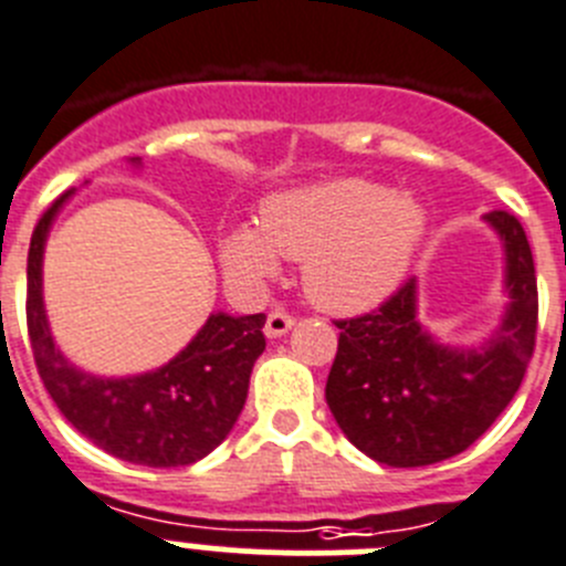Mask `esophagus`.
Instances as JSON below:
<instances>
[{
    "label": "esophagus",
    "instance_id": "1",
    "mask_svg": "<svg viewBox=\"0 0 566 566\" xmlns=\"http://www.w3.org/2000/svg\"><path fill=\"white\" fill-rule=\"evenodd\" d=\"M293 324V315H287L284 310H273V313L268 315V321H264V335H268V338H282Z\"/></svg>",
    "mask_w": 566,
    "mask_h": 566
}]
</instances>
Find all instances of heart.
<instances>
[{
  "label": "heart",
  "instance_id": "b5f03b06",
  "mask_svg": "<svg viewBox=\"0 0 566 566\" xmlns=\"http://www.w3.org/2000/svg\"><path fill=\"white\" fill-rule=\"evenodd\" d=\"M426 228L429 213L415 195L344 177L268 200L262 228L228 233L222 262L239 284H262L279 273V256L293 259L310 302L360 313L400 284Z\"/></svg>",
  "mask_w": 566,
  "mask_h": 566
}]
</instances>
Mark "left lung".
I'll use <instances>...</instances> for the list:
<instances>
[{"instance_id":"left-lung-1","label":"left lung","mask_w":566,"mask_h":566,"mask_svg":"<svg viewBox=\"0 0 566 566\" xmlns=\"http://www.w3.org/2000/svg\"><path fill=\"white\" fill-rule=\"evenodd\" d=\"M505 251L507 307L480 346H448L417 318V279L375 313L335 321L327 406L358 451L391 468L457 457L480 440L522 386L536 346V268L522 222L485 213Z\"/></svg>"}]
</instances>
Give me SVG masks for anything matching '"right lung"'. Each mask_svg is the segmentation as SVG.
<instances>
[{
	"label": "right lung",
	"instance_id": "add662e5",
	"mask_svg": "<svg viewBox=\"0 0 566 566\" xmlns=\"http://www.w3.org/2000/svg\"><path fill=\"white\" fill-rule=\"evenodd\" d=\"M140 166V157H132ZM64 191L35 226L28 251V333L39 375L59 411L106 454L149 468H180L211 454L242 415L248 384L264 353V313H211L186 349L160 369L101 378L55 346L42 295V262Z\"/></svg>",
	"mask_w": 566,
	"mask_h": 566
}]
</instances>
